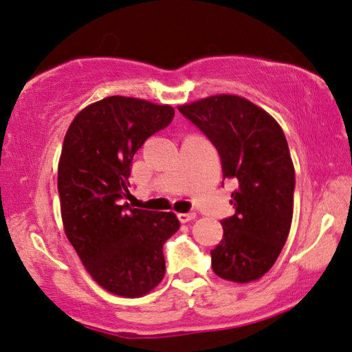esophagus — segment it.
I'll use <instances>...</instances> for the list:
<instances>
[{"label":"esophagus","mask_w":352,"mask_h":352,"mask_svg":"<svg viewBox=\"0 0 352 352\" xmlns=\"http://www.w3.org/2000/svg\"><path fill=\"white\" fill-rule=\"evenodd\" d=\"M195 217H197V212H180L179 214L180 222H190L193 221Z\"/></svg>","instance_id":"esophagus-1"}]
</instances>
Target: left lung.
<instances>
[{
	"instance_id": "obj_1",
	"label": "left lung",
	"mask_w": 352,
	"mask_h": 352,
	"mask_svg": "<svg viewBox=\"0 0 352 352\" xmlns=\"http://www.w3.org/2000/svg\"><path fill=\"white\" fill-rule=\"evenodd\" d=\"M179 110L217 149L224 179L239 184L234 216L221 221L224 235L211 250L212 271L228 281H255L278 260L291 229L296 173L286 136L271 115L239 96Z\"/></svg>"
}]
</instances>
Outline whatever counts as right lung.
<instances>
[{"instance_id":"obj_1","label":"right lung","mask_w":352,"mask_h":352,"mask_svg":"<svg viewBox=\"0 0 352 352\" xmlns=\"http://www.w3.org/2000/svg\"><path fill=\"white\" fill-rule=\"evenodd\" d=\"M175 110L112 96L86 107L66 131L58 193L66 237L94 281L123 297L148 294L162 281V247L180 228L173 212L130 209L131 162Z\"/></svg>"}]
</instances>
